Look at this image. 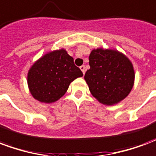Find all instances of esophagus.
Here are the masks:
<instances>
[{
    "mask_svg": "<svg viewBox=\"0 0 156 156\" xmlns=\"http://www.w3.org/2000/svg\"><path fill=\"white\" fill-rule=\"evenodd\" d=\"M80 69H81V71L83 72V73L84 74V73H85V71H86V68H85V66H84V65H82L81 67H80Z\"/></svg>",
    "mask_w": 156,
    "mask_h": 156,
    "instance_id": "34e87169",
    "label": "esophagus"
}]
</instances>
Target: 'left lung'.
I'll list each match as a JSON object with an SVG mask.
<instances>
[{"instance_id": "1", "label": "left lung", "mask_w": 156, "mask_h": 156, "mask_svg": "<svg viewBox=\"0 0 156 156\" xmlns=\"http://www.w3.org/2000/svg\"><path fill=\"white\" fill-rule=\"evenodd\" d=\"M89 66L84 79L99 103L117 105L129 94L135 73L132 62L123 52L114 48H94L89 55Z\"/></svg>"}]
</instances>
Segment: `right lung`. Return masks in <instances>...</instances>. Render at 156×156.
<instances>
[{
	"label": "right lung",
	"instance_id": "obj_1",
	"mask_svg": "<svg viewBox=\"0 0 156 156\" xmlns=\"http://www.w3.org/2000/svg\"><path fill=\"white\" fill-rule=\"evenodd\" d=\"M83 76L64 48L46 52L31 66L27 85L33 98L44 104L58 101L74 79Z\"/></svg>",
	"mask_w": 156,
	"mask_h": 156
}]
</instances>
